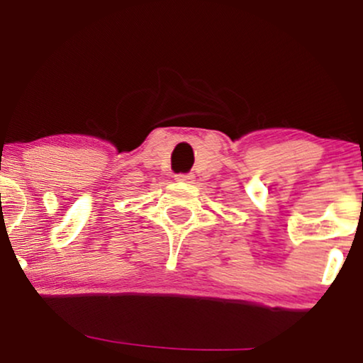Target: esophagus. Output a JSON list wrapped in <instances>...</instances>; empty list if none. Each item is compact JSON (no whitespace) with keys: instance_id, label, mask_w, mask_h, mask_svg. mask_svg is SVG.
<instances>
[{"instance_id":"obj_1","label":"esophagus","mask_w":363,"mask_h":363,"mask_svg":"<svg viewBox=\"0 0 363 363\" xmlns=\"http://www.w3.org/2000/svg\"><path fill=\"white\" fill-rule=\"evenodd\" d=\"M176 181L177 182H186V184H189V182L194 181V176H193V174H179V176H176Z\"/></svg>"}]
</instances>
